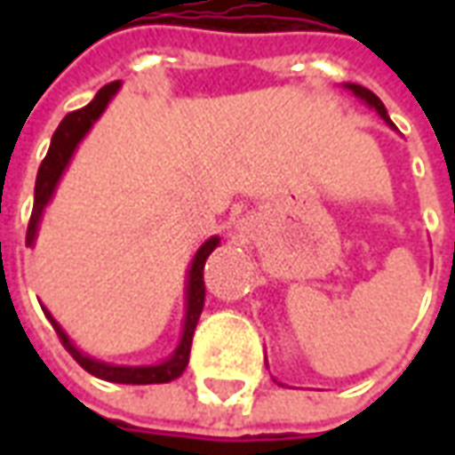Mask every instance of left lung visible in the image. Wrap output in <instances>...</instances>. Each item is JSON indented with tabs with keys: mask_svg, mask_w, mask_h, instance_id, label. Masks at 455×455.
I'll list each match as a JSON object with an SVG mask.
<instances>
[{
	"mask_svg": "<svg viewBox=\"0 0 455 455\" xmlns=\"http://www.w3.org/2000/svg\"><path fill=\"white\" fill-rule=\"evenodd\" d=\"M346 90H351L353 94H355V97H358V100H363V102L368 104V107H372V109H375V112L380 114L382 119H385V124H390V126H395V124H392L390 121V116H387V109H385V104L380 102V100H378V94H372L371 90H365V87H363V84H346Z\"/></svg>",
	"mask_w": 455,
	"mask_h": 455,
	"instance_id": "8db88e82",
	"label": "left lung"
}]
</instances>
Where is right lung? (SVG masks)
<instances>
[{
  "label": "right lung",
  "mask_w": 455,
  "mask_h": 455,
  "mask_svg": "<svg viewBox=\"0 0 455 455\" xmlns=\"http://www.w3.org/2000/svg\"><path fill=\"white\" fill-rule=\"evenodd\" d=\"M121 83H109L104 84L102 90L97 92L92 102L77 109V112H70L60 121V126L55 129L53 139H51V148L45 153L44 163L38 168V175H36V192H34V212H31V221H28V228H26V246H34L36 234H38V224L44 219V209L48 207V202L53 197L58 182L63 178L68 163L73 158L77 143L87 136V131L92 129V124L102 112L107 109V104L112 102V97L119 92ZM219 246V236L207 238L199 251L192 258V266L188 270V297H185V324H182V336H180L178 348L172 351L168 361L156 363V365H114V363L97 361V358H90L87 353H83L73 341L70 336L65 334L63 326L58 324L53 319V315L44 309L48 322L53 324L55 334L60 339V343L65 346V351L73 355L75 361L83 365L84 371L92 372L94 378H102V380L109 382H121V385H158V382H170L180 378L189 363V348H192V336H195V329H197L199 315L204 309V263H207L209 253Z\"/></svg>",
  "instance_id": "right-lung-1"
}]
</instances>
